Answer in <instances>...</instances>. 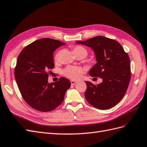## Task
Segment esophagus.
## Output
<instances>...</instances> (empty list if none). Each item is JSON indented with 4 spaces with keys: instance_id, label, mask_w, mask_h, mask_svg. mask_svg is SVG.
Masks as SVG:
<instances>
[{
    "instance_id": "esophagus-1",
    "label": "esophagus",
    "mask_w": 147,
    "mask_h": 147,
    "mask_svg": "<svg viewBox=\"0 0 147 147\" xmlns=\"http://www.w3.org/2000/svg\"><path fill=\"white\" fill-rule=\"evenodd\" d=\"M70 83H71V84H72V85H73V84H75V83H77V81H75V80H71V81H70Z\"/></svg>"
}]
</instances>
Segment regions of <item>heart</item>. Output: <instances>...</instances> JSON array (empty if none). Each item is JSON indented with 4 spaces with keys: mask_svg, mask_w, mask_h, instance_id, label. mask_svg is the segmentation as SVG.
<instances>
[{
    "mask_svg": "<svg viewBox=\"0 0 147 147\" xmlns=\"http://www.w3.org/2000/svg\"><path fill=\"white\" fill-rule=\"evenodd\" d=\"M73 51L74 53H84V54L85 55V56H86L88 54V51L86 49L81 46L75 47L74 48ZM58 59H59V55L57 54L55 57V60L57 61ZM82 71V69L80 67H79L69 66L64 70L63 73L66 77L72 79H75V78H77L79 77V75L81 74Z\"/></svg>",
    "mask_w": 147,
    "mask_h": 147,
    "instance_id": "heart-1",
    "label": "heart"
}]
</instances>
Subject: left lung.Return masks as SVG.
Instances as JSON below:
<instances>
[{"label": "left lung", "instance_id": "obj_1", "mask_svg": "<svg viewBox=\"0 0 147 147\" xmlns=\"http://www.w3.org/2000/svg\"><path fill=\"white\" fill-rule=\"evenodd\" d=\"M77 43L94 51L97 63L89 71L92 77L102 82L94 85L86 81V100L94 107L105 110L116 105L127 91L131 80L130 59L120 43L115 40L96 36Z\"/></svg>", "mask_w": 147, "mask_h": 147}]
</instances>
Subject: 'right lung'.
I'll return each instance as SVG.
<instances>
[{
    "mask_svg": "<svg viewBox=\"0 0 147 147\" xmlns=\"http://www.w3.org/2000/svg\"><path fill=\"white\" fill-rule=\"evenodd\" d=\"M65 43L43 38L31 43L18 57L15 77L24 100L40 112H49L57 107L70 87L68 79L61 77L49 83V70L54 68L53 53Z\"/></svg>",
    "mask_w": 147,
    "mask_h": 147,
    "instance_id": "right-lung-1",
    "label": "right lung"
}]
</instances>
